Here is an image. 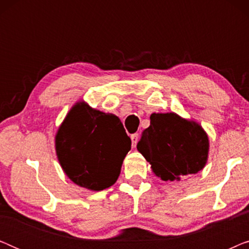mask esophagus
<instances>
[{
    "instance_id": "34e87169",
    "label": "esophagus",
    "mask_w": 249,
    "mask_h": 249,
    "mask_svg": "<svg viewBox=\"0 0 249 249\" xmlns=\"http://www.w3.org/2000/svg\"><path fill=\"white\" fill-rule=\"evenodd\" d=\"M130 138H131L132 146H134V147H136V145H137V142H138V141H139V134H134V135H131V136H130Z\"/></svg>"
}]
</instances>
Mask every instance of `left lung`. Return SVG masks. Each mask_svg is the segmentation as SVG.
<instances>
[{
	"label": "left lung",
	"mask_w": 249,
	"mask_h": 249,
	"mask_svg": "<svg viewBox=\"0 0 249 249\" xmlns=\"http://www.w3.org/2000/svg\"><path fill=\"white\" fill-rule=\"evenodd\" d=\"M209 137L197 122L178 114L153 113L137 149L163 181H175L200 171L209 158Z\"/></svg>",
	"instance_id": "1"
}]
</instances>
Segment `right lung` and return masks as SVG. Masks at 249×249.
I'll use <instances>...</instances> for the list:
<instances>
[{"label":"right lung","instance_id":"1","mask_svg":"<svg viewBox=\"0 0 249 249\" xmlns=\"http://www.w3.org/2000/svg\"><path fill=\"white\" fill-rule=\"evenodd\" d=\"M131 148L120 119L85 102L71 107L55 135V151L71 181L100 192L114 185Z\"/></svg>","mask_w":249,"mask_h":249}]
</instances>
